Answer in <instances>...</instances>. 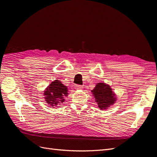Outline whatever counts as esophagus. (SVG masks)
<instances>
[{
  "label": "esophagus",
  "mask_w": 157,
  "mask_h": 157,
  "mask_svg": "<svg viewBox=\"0 0 157 157\" xmlns=\"http://www.w3.org/2000/svg\"><path fill=\"white\" fill-rule=\"evenodd\" d=\"M75 86L76 89H78V90H81L83 88V86H81V85H76V86Z\"/></svg>",
  "instance_id": "34e87169"
}]
</instances>
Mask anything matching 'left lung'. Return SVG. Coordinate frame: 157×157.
<instances>
[{
	"label": "left lung",
	"instance_id": "1",
	"mask_svg": "<svg viewBox=\"0 0 157 157\" xmlns=\"http://www.w3.org/2000/svg\"><path fill=\"white\" fill-rule=\"evenodd\" d=\"M92 92L98 107L103 110L108 109L117 100L116 95L112 91L110 86L103 82L98 83Z\"/></svg>",
	"mask_w": 157,
	"mask_h": 157
}]
</instances>
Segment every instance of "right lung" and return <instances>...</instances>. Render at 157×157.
I'll return each mask as SVG.
<instances>
[{"instance_id": "right-lung-1", "label": "right lung", "mask_w": 157, "mask_h": 157, "mask_svg": "<svg viewBox=\"0 0 157 157\" xmlns=\"http://www.w3.org/2000/svg\"><path fill=\"white\" fill-rule=\"evenodd\" d=\"M67 87L58 80L52 82L44 92L45 101L51 107L57 106L63 103L64 98L68 95Z\"/></svg>"}]
</instances>
